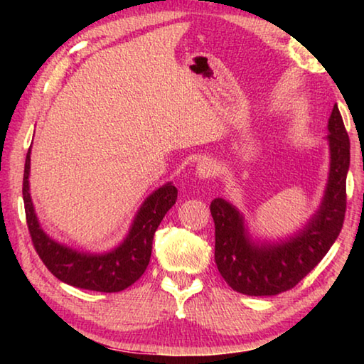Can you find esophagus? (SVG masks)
<instances>
[{"label":"esophagus","mask_w":364,"mask_h":364,"mask_svg":"<svg viewBox=\"0 0 364 364\" xmlns=\"http://www.w3.org/2000/svg\"><path fill=\"white\" fill-rule=\"evenodd\" d=\"M218 171V165L213 159H202L196 167V175L200 178V180H210Z\"/></svg>","instance_id":"esophagus-1"}]
</instances>
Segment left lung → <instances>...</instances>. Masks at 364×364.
<instances>
[{
	"mask_svg": "<svg viewBox=\"0 0 364 364\" xmlns=\"http://www.w3.org/2000/svg\"><path fill=\"white\" fill-rule=\"evenodd\" d=\"M326 136L329 144V176L321 205L304 228L279 241H258L250 236L244 215L225 199H213L215 262L234 291L244 295L286 292L323 260L342 230L347 208L350 139L342 115L334 106Z\"/></svg>",
	"mask_w": 364,
	"mask_h": 364,
	"instance_id": "1",
	"label": "left lung"
}]
</instances>
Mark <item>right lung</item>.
<instances>
[{"instance_id":"1","label":"right lung","mask_w":364,"mask_h":364,"mask_svg":"<svg viewBox=\"0 0 364 364\" xmlns=\"http://www.w3.org/2000/svg\"><path fill=\"white\" fill-rule=\"evenodd\" d=\"M30 151L23 170V205L33 247L46 268L65 284L88 291L120 292L130 287L149 264L154 234L165 213L175 205L178 189L173 183L164 184L146 197L125 239L117 247L102 254H91L54 241L43 231L30 196Z\"/></svg>"}]
</instances>
